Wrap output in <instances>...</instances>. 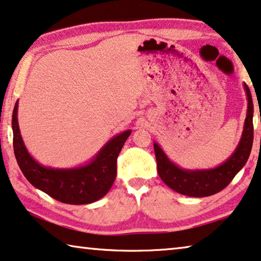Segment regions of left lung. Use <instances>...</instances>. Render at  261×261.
I'll return each mask as SVG.
<instances>
[{
    "instance_id": "obj_1",
    "label": "left lung",
    "mask_w": 261,
    "mask_h": 261,
    "mask_svg": "<svg viewBox=\"0 0 261 261\" xmlns=\"http://www.w3.org/2000/svg\"><path fill=\"white\" fill-rule=\"evenodd\" d=\"M247 97V112L242 138L226 161L211 169H184L171 161L157 142L153 143L157 170L161 179L180 194L189 197H208L224 190L242 170L250 157L253 144V100L251 91L244 83Z\"/></svg>"
}]
</instances>
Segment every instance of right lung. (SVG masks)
Segmentation results:
<instances>
[{
  "label": "right lung",
  "mask_w": 261,
  "mask_h": 261,
  "mask_svg": "<svg viewBox=\"0 0 261 261\" xmlns=\"http://www.w3.org/2000/svg\"><path fill=\"white\" fill-rule=\"evenodd\" d=\"M17 111L18 100L11 120L14 152L19 169L31 185L64 204H91L106 196L116 179L118 154L132 130L115 135L84 164L73 168H51L40 164L27 150L19 131Z\"/></svg>",
  "instance_id": "1"
}]
</instances>
